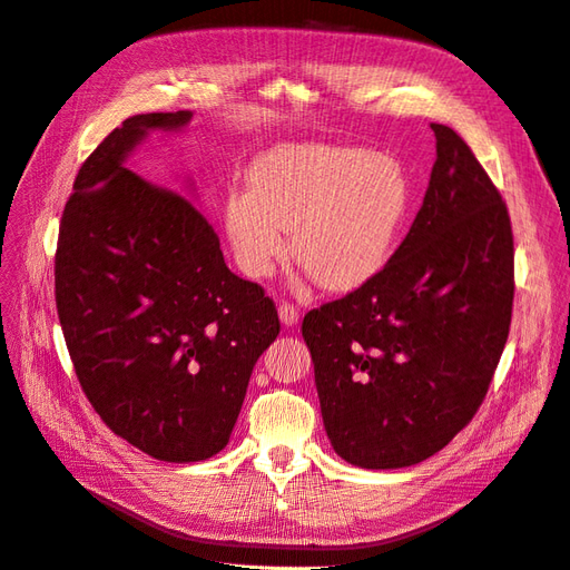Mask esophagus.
Returning <instances> with one entry per match:
<instances>
[{
  "label": "esophagus",
  "instance_id": "esophagus-1",
  "mask_svg": "<svg viewBox=\"0 0 570 570\" xmlns=\"http://www.w3.org/2000/svg\"><path fill=\"white\" fill-rule=\"evenodd\" d=\"M278 316H281V323L283 325H297V321H299V308L297 306H292V304H281L278 306Z\"/></svg>",
  "mask_w": 570,
  "mask_h": 570
}]
</instances>
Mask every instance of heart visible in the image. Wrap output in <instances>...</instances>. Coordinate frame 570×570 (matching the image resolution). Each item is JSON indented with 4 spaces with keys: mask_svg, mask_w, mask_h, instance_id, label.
<instances>
[{
    "mask_svg": "<svg viewBox=\"0 0 570 570\" xmlns=\"http://www.w3.org/2000/svg\"><path fill=\"white\" fill-rule=\"evenodd\" d=\"M249 189L226 199V233L237 266L266 278L289 252L327 292L375 278L409 209V180L383 154L331 145H289L258 157Z\"/></svg>",
    "mask_w": 570,
    "mask_h": 570,
    "instance_id": "1",
    "label": "heart"
}]
</instances>
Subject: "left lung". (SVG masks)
Returning <instances> with one entry per match:
<instances>
[{"label": "left lung", "mask_w": 570, "mask_h": 570, "mask_svg": "<svg viewBox=\"0 0 570 570\" xmlns=\"http://www.w3.org/2000/svg\"><path fill=\"white\" fill-rule=\"evenodd\" d=\"M438 159L383 271L304 316L327 440L361 469H404L469 425L513 306L507 204L471 147L430 124Z\"/></svg>", "instance_id": "8db88e82"}]
</instances>
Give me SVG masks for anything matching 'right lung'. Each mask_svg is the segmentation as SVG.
<instances>
[{
    "label": "right lung",
    "instance_id": "obj_1",
    "mask_svg": "<svg viewBox=\"0 0 570 570\" xmlns=\"http://www.w3.org/2000/svg\"><path fill=\"white\" fill-rule=\"evenodd\" d=\"M189 118L130 116L105 137L78 170L55 258L85 396L116 435L174 463L228 444L256 358L281 333L273 299L226 266L195 206L126 168L151 130H183Z\"/></svg>",
    "mask_w": 570,
    "mask_h": 570
}]
</instances>
